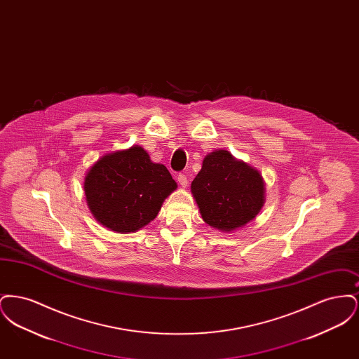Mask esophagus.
I'll return each mask as SVG.
<instances>
[{
  "instance_id": "34e87169",
  "label": "esophagus",
  "mask_w": 359,
  "mask_h": 359,
  "mask_svg": "<svg viewBox=\"0 0 359 359\" xmlns=\"http://www.w3.org/2000/svg\"><path fill=\"white\" fill-rule=\"evenodd\" d=\"M177 182H179V184H180L182 187H187L188 179L184 173H179V175H177Z\"/></svg>"
}]
</instances>
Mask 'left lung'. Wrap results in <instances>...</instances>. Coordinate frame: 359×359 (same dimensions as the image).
<instances>
[{
  "instance_id": "left-lung-1",
  "label": "left lung",
  "mask_w": 359,
  "mask_h": 359,
  "mask_svg": "<svg viewBox=\"0 0 359 359\" xmlns=\"http://www.w3.org/2000/svg\"><path fill=\"white\" fill-rule=\"evenodd\" d=\"M191 192L203 221L226 233L252 222L265 203L262 175L224 149L205 156Z\"/></svg>"
}]
</instances>
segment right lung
Wrapping results in <instances>:
<instances>
[{
    "label": "right lung",
    "mask_w": 359,
    "mask_h": 359,
    "mask_svg": "<svg viewBox=\"0 0 359 359\" xmlns=\"http://www.w3.org/2000/svg\"><path fill=\"white\" fill-rule=\"evenodd\" d=\"M177 188L165 165L133 145L103 154L86 172V202L103 227L136 233L154 221L164 201Z\"/></svg>",
    "instance_id": "add662e5"
}]
</instances>
